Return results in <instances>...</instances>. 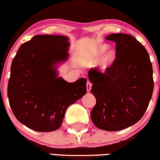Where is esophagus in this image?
Masks as SVG:
<instances>
[{
  "instance_id": "esophagus-1",
  "label": "esophagus",
  "mask_w": 160,
  "mask_h": 160,
  "mask_svg": "<svg viewBox=\"0 0 160 160\" xmlns=\"http://www.w3.org/2000/svg\"><path fill=\"white\" fill-rule=\"evenodd\" d=\"M91 87H92V84L90 81H87V92H90V90H91Z\"/></svg>"
}]
</instances>
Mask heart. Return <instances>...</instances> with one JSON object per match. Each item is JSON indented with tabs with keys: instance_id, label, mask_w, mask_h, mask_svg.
Returning <instances> with one entry per match:
<instances>
[{
	"instance_id": "b5f03b06",
	"label": "heart",
	"mask_w": 160,
	"mask_h": 160,
	"mask_svg": "<svg viewBox=\"0 0 160 160\" xmlns=\"http://www.w3.org/2000/svg\"><path fill=\"white\" fill-rule=\"evenodd\" d=\"M90 59L93 63L99 62V70L106 72L117 59V51L113 48L108 49V45L100 43L94 47L90 55Z\"/></svg>"
}]
</instances>
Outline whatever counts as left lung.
I'll use <instances>...</instances> for the list:
<instances>
[{
    "instance_id": "left-lung-1",
    "label": "left lung",
    "mask_w": 160,
    "mask_h": 160,
    "mask_svg": "<svg viewBox=\"0 0 160 160\" xmlns=\"http://www.w3.org/2000/svg\"><path fill=\"white\" fill-rule=\"evenodd\" d=\"M106 39L116 43L117 59L105 73L96 68L88 72L97 100L90 117L99 129L119 131L137 123L147 111L153 92L152 67L134 37L112 33Z\"/></svg>"
}]
</instances>
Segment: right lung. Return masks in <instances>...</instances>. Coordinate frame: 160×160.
Segmentation results:
<instances>
[{"label":"right lung","instance_id":"1","mask_svg":"<svg viewBox=\"0 0 160 160\" xmlns=\"http://www.w3.org/2000/svg\"><path fill=\"white\" fill-rule=\"evenodd\" d=\"M68 38L36 35L19 48L8 85L10 107L17 120L38 132L60 128L67 107L87 93V80L68 83L58 77V64L69 58Z\"/></svg>","mask_w":160,"mask_h":160}]
</instances>
